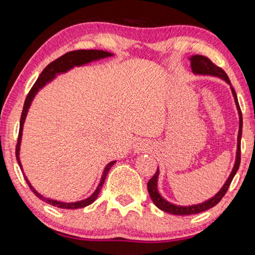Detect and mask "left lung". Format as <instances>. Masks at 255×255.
I'll return each instance as SVG.
<instances>
[{"mask_svg":"<svg viewBox=\"0 0 255 255\" xmlns=\"http://www.w3.org/2000/svg\"><path fill=\"white\" fill-rule=\"evenodd\" d=\"M190 62H191V70L195 74L198 75H211V76H217L219 79H222L231 85V90L233 93V97H234L235 100V105L237 108V111H239V116H240V127H239V135H237V150H236V159H235V164L234 167L231 172L230 176L226 180L225 184L223 185L222 189L216 193L214 197H211L210 199L206 200L201 204L198 205H192V206H176L174 204H171V202L166 201L164 198L159 195L158 190H157V179H158V167L156 173L153 175V178L148 181L147 183V190L150 198H152L153 202L155 206L157 207L163 211L169 214H173V215H179V216H184V215H193V214H199L202 213V211L208 210L210 208H213L214 206L218 204L219 201L222 200V198L225 196V193L227 192L228 188H230V184L232 182L233 178H234L237 170L240 167V163H241V138H242V127H243V118H242V112H241V108L239 105V100H237V96L234 88H233L231 84V81L228 79V76L224 70H222L221 67H218L217 65L211 62L209 58L205 57L202 55H195L191 56L189 58Z\"/></svg>","mask_w":255,"mask_h":255,"instance_id":"left-lung-1","label":"left lung"}]
</instances>
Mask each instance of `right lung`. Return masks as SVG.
<instances>
[{
    "instance_id": "right-lung-1",
    "label": "right lung",
    "mask_w": 255,
    "mask_h": 255,
    "mask_svg": "<svg viewBox=\"0 0 255 255\" xmlns=\"http://www.w3.org/2000/svg\"><path fill=\"white\" fill-rule=\"evenodd\" d=\"M111 56H114V54L108 53V51H105V50H94V49L84 50V49H81V50L70 51V53H66L65 55L60 56L59 58L54 60V62H51L49 65L46 66L45 70L41 72V74L39 75V77H38L36 83L33 84L31 90H30V92L28 93L27 98H25L23 110H22V114H21L19 137H18V143H16V147H15L16 161H18L21 169H22V165H21L19 154H20L21 138H22L23 124H24L25 117H27L29 108H30V106H31V102L33 100V98L38 93V91H39L40 89L44 88V86L47 83H49L50 81H53L57 74H62V73H65L67 71H70L71 68H73L74 66H82V65H85V64H88V63L93 62V60H98V59L106 58V57H111ZM115 163H116V161H112L109 164H107V166L105 167V171H103V174L101 176L100 183H99L96 191H94L89 198H86V199L81 200V201H76V202H62V201L53 200V199H49V198L42 197L40 193H38L36 190H34L32 185L30 184L29 180L27 179V176H25V175H24V179H25V181H27L28 185L30 187V189L32 190V192L34 193V195L39 198V199L46 201L47 204L53 205L55 207H58V208H63V209H79V208H84V207L91 205L92 202L96 201V199L99 196V193H100V191H101L102 185H103V183H105V180L107 178L108 172L110 171L111 166L114 165Z\"/></svg>"
}]
</instances>
